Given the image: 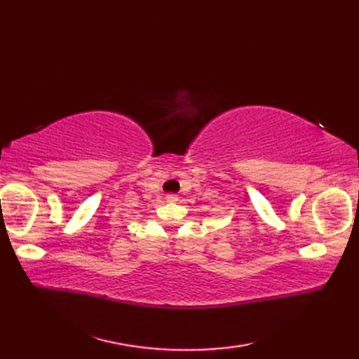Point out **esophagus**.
Masks as SVG:
<instances>
[{"label":"esophagus","mask_w":359,"mask_h":359,"mask_svg":"<svg viewBox=\"0 0 359 359\" xmlns=\"http://www.w3.org/2000/svg\"><path fill=\"white\" fill-rule=\"evenodd\" d=\"M166 201L168 202H177L178 201V196H177V194H166Z\"/></svg>","instance_id":"esophagus-1"}]
</instances>
